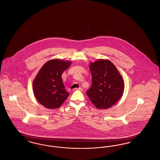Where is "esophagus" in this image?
Masks as SVG:
<instances>
[{
  "label": "esophagus",
  "instance_id": "1",
  "mask_svg": "<svg viewBox=\"0 0 160 160\" xmlns=\"http://www.w3.org/2000/svg\"><path fill=\"white\" fill-rule=\"evenodd\" d=\"M73 91H75V90H80V91H82L83 89L81 88H75V89H72Z\"/></svg>",
  "mask_w": 160,
  "mask_h": 160
}]
</instances>
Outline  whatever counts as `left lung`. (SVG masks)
I'll return each mask as SVG.
<instances>
[{"instance_id":"left-lung-1","label":"left lung","mask_w":160,"mask_h":160,"mask_svg":"<svg viewBox=\"0 0 160 160\" xmlns=\"http://www.w3.org/2000/svg\"><path fill=\"white\" fill-rule=\"evenodd\" d=\"M89 68L92 86L86 94L97 108H108L123 94L124 84L122 76L115 65L107 59L91 62Z\"/></svg>"}]
</instances>
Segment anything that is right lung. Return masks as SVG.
I'll return each mask as SVG.
<instances>
[{"label": "right lung", "mask_w": 160, "mask_h": 160, "mask_svg": "<svg viewBox=\"0 0 160 160\" xmlns=\"http://www.w3.org/2000/svg\"><path fill=\"white\" fill-rule=\"evenodd\" d=\"M71 62L52 59L38 71L32 83L33 92L38 102L46 108H58L69 96L65 89L61 75Z\"/></svg>", "instance_id": "add662e5"}]
</instances>
